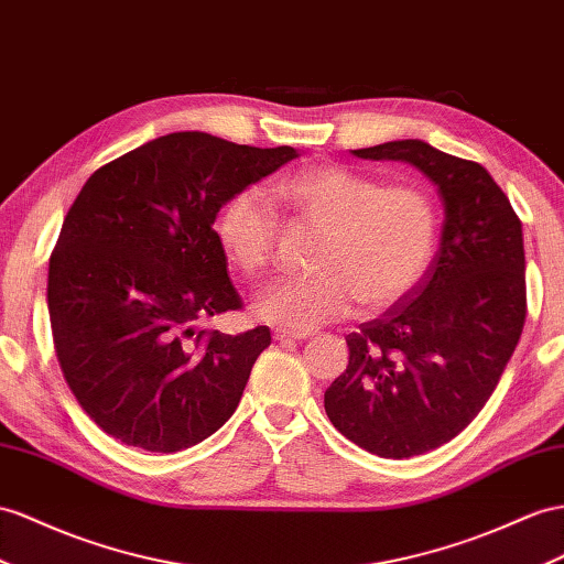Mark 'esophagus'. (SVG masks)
<instances>
[{
    "label": "esophagus",
    "instance_id": "obj_1",
    "mask_svg": "<svg viewBox=\"0 0 564 564\" xmlns=\"http://www.w3.org/2000/svg\"><path fill=\"white\" fill-rule=\"evenodd\" d=\"M273 338L281 340V343H293V340H305V338H310V334H305V330L276 328V330H273Z\"/></svg>",
    "mask_w": 564,
    "mask_h": 564
}]
</instances>
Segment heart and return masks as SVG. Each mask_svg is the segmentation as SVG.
<instances>
[{"instance_id": "heart-1", "label": "heart", "mask_w": 564, "mask_h": 564, "mask_svg": "<svg viewBox=\"0 0 564 564\" xmlns=\"http://www.w3.org/2000/svg\"><path fill=\"white\" fill-rule=\"evenodd\" d=\"M300 219L322 228L312 273L267 285L254 300L262 319L293 330L336 322L359 302L367 312L395 305L420 283L436 248V207L416 185H381L340 164L300 169L273 185ZM279 219L271 202L245 187L216 214L214 236L245 276L273 259Z\"/></svg>"}]
</instances>
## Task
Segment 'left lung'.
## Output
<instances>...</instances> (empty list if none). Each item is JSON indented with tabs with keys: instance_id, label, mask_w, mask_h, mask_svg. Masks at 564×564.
<instances>
[{
	"instance_id": "left-lung-1",
	"label": "left lung",
	"mask_w": 564,
	"mask_h": 564,
	"mask_svg": "<svg viewBox=\"0 0 564 564\" xmlns=\"http://www.w3.org/2000/svg\"><path fill=\"white\" fill-rule=\"evenodd\" d=\"M420 169L445 205L441 248L412 291L350 334V362L324 408L345 438L379 457L453 441L508 367L527 319L522 221L490 173L424 140L352 150Z\"/></svg>"
}]
</instances>
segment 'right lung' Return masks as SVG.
<instances>
[{"label": "right lung", "mask_w": 564, "mask_h": 564, "mask_svg": "<svg viewBox=\"0 0 564 564\" xmlns=\"http://www.w3.org/2000/svg\"><path fill=\"white\" fill-rule=\"evenodd\" d=\"M185 131L97 169L50 257L47 305L64 379L117 441L178 453L236 412L269 326L197 330L240 310L214 236L224 202L295 159Z\"/></svg>", "instance_id": "right-lung-1"}]
</instances>
